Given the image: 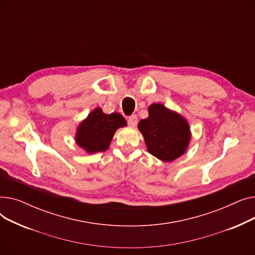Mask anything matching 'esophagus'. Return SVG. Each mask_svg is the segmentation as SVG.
<instances>
[{"label": "esophagus", "mask_w": 255, "mask_h": 255, "mask_svg": "<svg viewBox=\"0 0 255 255\" xmlns=\"http://www.w3.org/2000/svg\"><path fill=\"white\" fill-rule=\"evenodd\" d=\"M127 122H128V125H129V126L134 127V126L137 124V117H136L135 115L130 116V117L128 118V120H127Z\"/></svg>", "instance_id": "obj_1"}]
</instances>
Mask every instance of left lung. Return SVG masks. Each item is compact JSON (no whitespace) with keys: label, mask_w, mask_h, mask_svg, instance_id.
Masks as SVG:
<instances>
[{"label":"left lung","mask_w":255,"mask_h":255,"mask_svg":"<svg viewBox=\"0 0 255 255\" xmlns=\"http://www.w3.org/2000/svg\"><path fill=\"white\" fill-rule=\"evenodd\" d=\"M138 129L148 151L166 162L184 154L190 140V129L186 120L159 103L149 107V117L140 121Z\"/></svg>","instance_id":"1"}]
</instances>
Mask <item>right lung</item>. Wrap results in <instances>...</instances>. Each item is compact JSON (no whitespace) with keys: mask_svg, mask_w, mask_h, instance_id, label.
Segmentation results:
<instances>
[{"mask_svg":"<svg viewBox=\"0 0 255 255\" xmlns=\"http://www.w3.org/2000/svg\"><path fill=\"white\" fill-rule=\"evenodd\" d=\"M123 126H126V121L122 115H105L100 109H96L79 125L76 142L89 153L105 151L116 130Z\"/></svg>","mask_w":255,"mask_h":255,"instance_id":"right-lung-1","label":"right lung"}]
</instances>
